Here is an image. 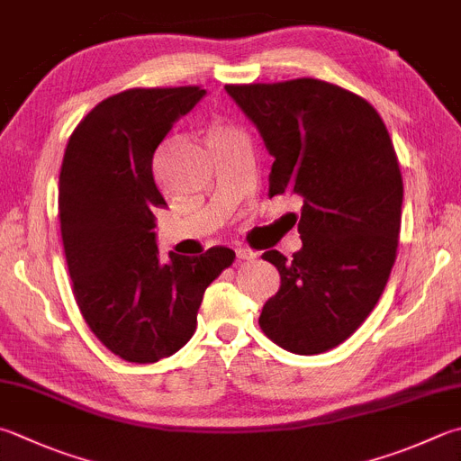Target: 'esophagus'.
Returning <instances> with one entry per match:
<instances>
[{
    "label": "esophagus",
    "mask_w": 461,
    "mask_h": 461,
    "mask_svg": "<svg viewBox=\"0 0 461 461\" xmlns=\"http://www.w3.org/2000/svg\"><path fill=\"white\" fill-rule=\"evenodd\" d=\"M258 255L255 253V250L250 249H245V247H239L237 249V258L240 260V263H245V260H255Z\"/></svg>",
    "instance_id": "esophagus-1"
}]
</instances>
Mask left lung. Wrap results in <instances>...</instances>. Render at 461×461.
<instances>
[{
  "label": "left lung",
  "mask_w": 461,
  "mask_h": 461,
  "mask_svg": "<svg viewBox=\"0 0 461 461\" xmlns=\"http://www.w3.org/2000/svg\"><path fill=\"white\" fill-rule=\"evenodd\" d=\"M273 156L268 196H301L303 249L263 258L281 289L260 312L283 349L317 355L357 331L384 293L402 229L403 180L384 120L341 86L297 77L227 84Z\"/></svg>",
  "instance_id": "left-lung-1"
}]
</instances>
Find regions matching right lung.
<instances>
[{"label":"right lung","instance_id":"right-lung-1","mask_svg":"<svg viewBox=\"0 0 461 461\" xmlns=\"http://www.w3.org/2000/svg\"><path fill=\"white\" fill-rule=\"evenodd\" d=\"M206 92L130 88L102 100L69 136L58 216L77 307L102 345L130 363H156L194 335L206 286L234 263L227 247L160 263L154 208L164 198L154 150Z\"/></svg>","mask_w":461,"mask_h":461}]
</instances>
